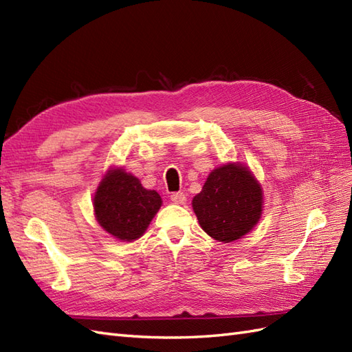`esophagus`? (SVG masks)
I'll list each match as a JSON object with an SVG mask.
<instances>
[{"label": "esophagus", "mask_w": 352, "mask_h": 352, "mask_svg": "<svg viewBox=\"0 0 352 352\" xmlns=\"http://www.w3.org/2000/svg\"><path fill=\"white\" fill-rule=\"evenodd\" d=\"M186 199H187V197L183 192H177V193L170 195V201H173L174 204H184Z\"/></svg>", "instance_id": "obj_1"}]
</instances>
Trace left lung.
I'll return each mask as SVG.
<instances>
[{
	"label": "left lung",
	"mask_w": 352,
	"mask_h": 352,
	"mask_svg": "<svg viewBox=\"0 0 352 352\" xmlns=\"http://www.w3.org/2000/svg\"><path fill=\"white\" fill-rule=\"evenodd\" d=\"M262 187L242 164L212 169L201 193L192 201L201 228L220 242L247 235L262 217Z\"/></svg>",
	"instance_id": "left-lung-1"
}]
</instances>
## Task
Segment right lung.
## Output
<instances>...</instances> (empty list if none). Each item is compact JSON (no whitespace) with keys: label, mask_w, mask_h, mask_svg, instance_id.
I'll use <instances>...</instances> for the list:
<instances>
[{"label":"right lung","mask_w":352,"mask_h":352,"mask_svg":"<svg viewBox=\"0 0 352 352\" xmlns=\"http://www.w3.org/2000/svg\"><path fill=\"white\" fill-rule=\"evenodd\" d=\"M160 205L156 190L144 188L137 177L122 168L108 170L94 197L99 226L114 238L128 242L142 236Z\"/></svg>","instance_id":"right-lung-1"}]
</instances>
